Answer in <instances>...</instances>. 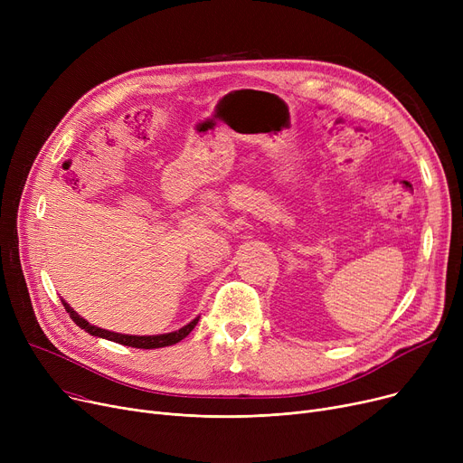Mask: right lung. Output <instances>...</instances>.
I'll return each instance as SVG.
<instances>
[{
    "label": "right lung",
    "mask_w": 463,
    "mask_h": 463,
    "mask_svg": "<svg viewBox=\"0 0 463 463\" xmlns=\"http://www.w3.org/2000/svg\"><path fill=\"white\" fill-rule=\"evenodd\" d=\"M61 302H63L65 311L69 313V317L75 321L82 330H86L88 334L110 339V342H116V344H121V345L137 347V349H159V347H166V345H175V344L180 342V339H184L199 323V317H197V319H193L189 325H185L184 328H180L176 332H170V334H161V335H126V334H116V332H109V330H103V328H97V326L90 325L86 319L80 317L77 311H72L71 306L65 300H61Z\"/></svg>",
    "instance_id": "obj_1"
}]
</instances>
